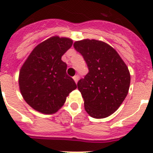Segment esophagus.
<instances>
[{
	"label": "esophagus",
	"mask_w": 153,
	"mask_h": 153,
	"mask_svg": "<svg viewBox=\"0 0 153 153\" xmlns=\"http://www.w3.org/2000/svg\"><path fill=\"white\" fill-rule=\"evenodd\" d=\"M73 79L74 81H75V83H77L78 81V79H79V75H75V76L73 77Z\"/></svg>",
	"instance_id": "obj_1"
}]
</instances>
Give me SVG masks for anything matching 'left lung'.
<instances>
[{"mask_svg":"<svg viewBox=\"0 0 153 153\" xmlns=\"http://www.w3.org/2000/svg\"><path fill=\"white\" fill-rule=\"evenodd\" d=\"M73 46L83 56L89 69L78 82L85 111L92 118H106L128 95L131 83L128 66L117 51L103 41L84 39L75 41Z\"/></svg>","mask_w":153,"mask_h":153,"instance_id":"8db88e82","label":"left lung"}]
</instances>
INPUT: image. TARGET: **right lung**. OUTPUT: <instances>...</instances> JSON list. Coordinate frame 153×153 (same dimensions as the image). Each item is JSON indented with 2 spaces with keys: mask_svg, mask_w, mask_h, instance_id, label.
<instances>
[{
  "mask_svg": "<svg viewBox=\"0 0 153 153\" xmlns=\"http://www.w3.org/2000/svg\"><path fill=\"white\" fill-rule=\"evenodd\" d=\"M72 39L53 36L37 45L21 67L19 85L25 102L43 114L56 113L68 94L76 89L67 75L62 56L72 45Z\"/></svg>",
  "mask_w": 153,
  "mask_h": 153,
  "instance_id": "obj_1",
  "label": "right lung"
}]
</instances>
